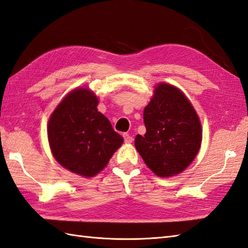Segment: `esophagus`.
<instances>
[{
    "instance_id": "esophagus-1",
    "label": "esophagus",
    "mask_w": 248,
    "mask_h": 248,
    "mask_svg": "<svg viewBox=\"0 0 248 248\" xmlns=\"http://www.w3.org/2000/svg\"><path fill=\"white\" fill-rule=\"evenodd\" d=\"M123 137H124V140L125 143H130V142H132V140H133V138H132V136L129 135L128 133H124Z\"/></svg>"
}]
</instances>
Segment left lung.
<instances>
[{"mask_svg": "<svg viewBox=\"0 0 248 248\" xmlns=\"http://www.w3.org/2000/svg\"><path fill=\"white\" fill-rule=\"evenodd\" d=\"M145 136L135 147L143 162L160 177L181 173L200 150L202 126L192 105L181 90L159 83L143 110Z\"/></svg>", "mask_w": 248, "mask_h": 248, "instance_id": "1", "label": "left lung"}]
</instances>
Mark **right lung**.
Listing matches in <instances>:
<instances>
[{
  "instance_id": "right-lung-1",
  "label": "right lung",
  "mask_w": 248,
  "mask_h": 248,
  "mask_svg": "<svg viewBox=\"0 0 248 248\" xmlns=\"http://www.w3.org/2000/svg\"><path fill=\"white\" fill-rule=\"evenodd\" d=\"M97 106L93 92L78 88L59 103L47 125L49 147L57 162L85 177L105 169L124 142Z\"/></svg>"
}]
</instances>
